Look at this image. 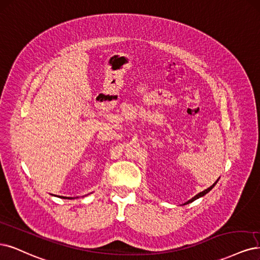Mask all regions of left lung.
<instances>
[{
	"label": "left lung",
	"mask_w": 260,
	"mask_h": 260,
	"mask_svg": "<svg viewBox=\"0 0 260 260\" xmlns=\"http://www.w3.org/2000/svg\"><path fill=\"white\" fill-rule=\"evenodd\" d=\"M218 180H219V177L217 178V181L215 182V183H214L212 186H210L209 188H208V189H205V190H203V191H201V192H199L198 194H196L194 197H193V198H191L190 200H188L187 202H185L183 205H185V204H188V203H191V202H193L194 200H197V199H199V198H201V197H203V196H205V194H207L208 192H210L212 189H213V187L214 186H215L216 184H217V182H218Z\"/></svg>",
	"instance_id": "left-lung-1"
}]
</instances>
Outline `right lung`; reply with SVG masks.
I'll use <instances>...</instances> for the list:
<instances>
[{
	"mask_svg": "<svg viewBox=\"0 0 260 260\" xmlns=\"http://www.w3.org/2000/svg\"><path fill=\"white\" fill-rule=\"evenodd\" d=\"M60 198H62V199H75V198H72V197H62V196H60Z\"/></svg>",
	"mask_w": 260,
	"mask_h": 260,
	"instance_id": "1",
	"label": "right lung"
}]
</instances>
